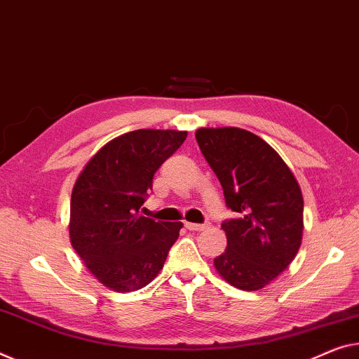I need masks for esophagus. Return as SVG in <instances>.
I'll return each instance as SVG.
<instances>
[{
    "label": "esophagus",
    "mask_w": 359,
    "mask_h": 359,
    "mask_svg": "<svg viewBox=\"0 0 359 359\" xmlns=\"http://www.w3.org/2000/svg\"><path fill=\"white\" fill-rule=\"evenodd\" d=\"M184 226H186V229H189V231H202V229H205V228H208V224H197V223H184Z\"/></svg>",
    "instance_id": "34e87169"
}]
</instances>
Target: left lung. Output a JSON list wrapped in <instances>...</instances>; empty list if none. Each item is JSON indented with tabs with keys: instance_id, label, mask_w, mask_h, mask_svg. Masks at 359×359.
<instances>
[{
	"instance_id": "8db88e82",
	"label": "left lung",
	"mask_w": 359,
	"mask_h": 359,
	"mask_svg": "<svg viewBox=\"0 0 359 359\" xmlns=\"http://www.w3.org/2000/svg\"><path fill=\"white\" fill-rule=\"evenodd\" d=\"M196 140L219 180L226 205L237 213L222 224L228 247L213 260L215 268L237 289L260 290L300 249V186L279 154L250 131L198 128Z\"/></svg>"
}]
</instances>
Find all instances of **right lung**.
Listing matches in <instances>:
<instances>
[{
	"mask_svg": "<svg viewBox=\"0 0 359 359\" xmlns=\"http://www.w3.org/2000/svg\"><path fill=\"white\" fill-rule=\"evenodd\" d=\"M187 131L135 130L102 146L85 165L70 198L69 234L99 283L115 292L142 289L163 268L181 222L140 217L154 173Z\"/></svg>",
	"mask_w": 359,
	"mask_h": 359,
	"instance_id": "add662e5",
	"label": "right lung"
}]
</instances>
